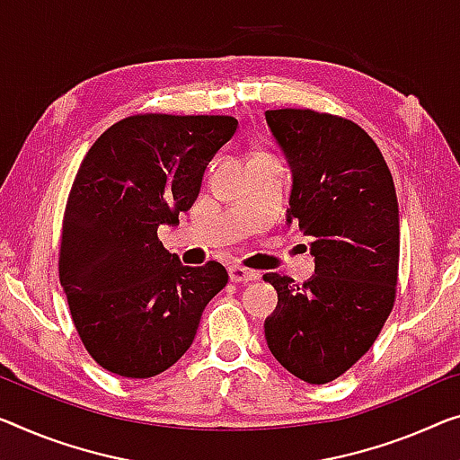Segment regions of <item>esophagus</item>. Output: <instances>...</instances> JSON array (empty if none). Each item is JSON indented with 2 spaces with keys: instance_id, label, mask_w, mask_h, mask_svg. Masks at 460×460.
Segmentation results:
<instances>
[{
  "instance_id": "34e87169",
  "label": "esophagus",
  "mask_w": 460,
  "mask_h": 460,
  "mask_svg": "<svg viewBox=\"0 0 460 460\" xmlns=\"http://www.w3.org/2000/svg\"><path fill=\"white\" fill-rule=\"evenodd\" d=\"M229 277L233 283H250V280H256L258 272L245 269V266H229Z\"/></svg>"
}]
</instances>
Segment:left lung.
Segmentation results:
<instances>
[{"mask_svg":"<svg viewBox=\"0 0 460 460\" xmlns=\"http://www.w3.org/2000/svg\"><path fill=\"white\" fill-rule=\"evenodd\" d=\"M264 115L293 171L287 223L312 239L316 258L304 285L264 274L279 293L266 342L287 372L326 384L369 351L393 312L401 250L394 181L355 121L314 109Z\"/></svg>","mask_w":460,"mask_h":460,"instance_id":"obj_1","label":"left lung"}]
</instances>
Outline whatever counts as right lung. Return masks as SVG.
Instances as JSON below:
<instances>
[{
	"mask_svg": "<svg viewBox=\"0 0 460 460\" xmlns=\"http://www.w3.org/2000/svg\"><path fill=\"white\" fill-rule=\"evenodd\" d=\"M237 132L231 115L138 113L88 150L66 202L59 283L88 355L129 380L153 378L188 351L223 264L181 266L156 229L180 223L202 173Z\"/></svg>",
	"mask_w": 460,
	"mask_h": 460,
	"instance_id": "obj_1",
	"label": "right lung"
}]
</instances>
